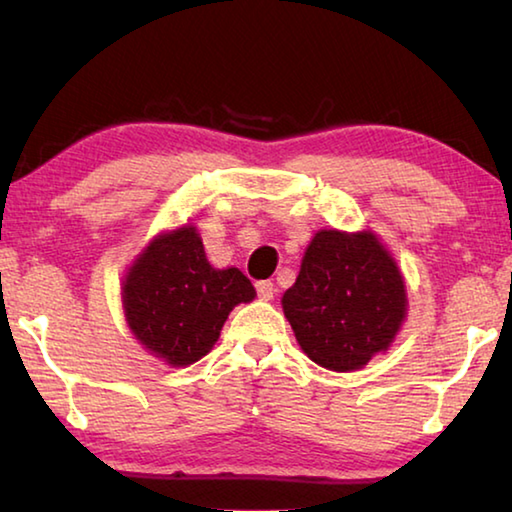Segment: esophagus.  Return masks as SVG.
<instances>
[{"mask_svg":"<svg viewBox=\"0 0 512 512\" xmlns=\"http://www.w3.org/2000/svg\"><path fill=\"white\" fill-rule=\"evenodd\" d=\"M257 296L262 300H273L275 296V284L271 280H264V282H257Z\"/></svg>","mask_w":512,"mask_h":512,"instance_id":"obj_1","label":"esophagus"}]
</instances>
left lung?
<instances>
[{
  "instance_id": "left-lung-1",
  "label": "left lung",
  "mask_w": 512,
  "mask_h": 512,
  "mask_svg": "<svg viewBox=\"0 0 512 512\" xmlns=\"http://www.w3.org/2000/svg\"><path fill=\"white\" fill-rule=\"evenodd\" d=\"M282 309L311 361L352 372L391 348L409 300L400 266L375 232L332 228L309 241Z\"/></svg>"
}]
</instances>
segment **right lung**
I'll list each match as a JSON object with an SVG mask.
<instances>
[{"mask_svg": "<svg viewBox=\"0 0 512 512\" xmlns=\"http://www.w3.org/2000/svg\"><path fill=\"white\" fill-rule=\"evenodd\" d=\"M239 268H214L194 225L155 235L121 282L126 323L146 352L173 368L192 366L219 341L230 311L255 300Z\"/></svg>", "mask_w": 512, "mask_h": 512, "instance_id": "obj_1", "label": "right lung"}]
</instances>
